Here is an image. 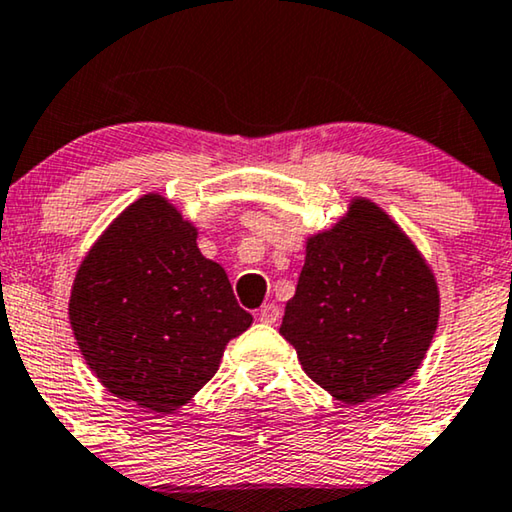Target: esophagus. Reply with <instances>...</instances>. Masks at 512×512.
I'll use <instances>...</instances> for the list:
<instances>
[{
  "label": "esophagus",
  "mask_w": 512,
  "mask_h": 512,
  "mask_svg": "<svg viewBox=\"0 0 512 512\" xmlns=\"http://www.w3.org/2000/svg\"><path fill=\"white\" fill-rule=\"evenodd\" d=\"M279 307L275 305V303H265L261 310H258V314H256V319L261 321V324H268V326H275L277 321H279Z\"/></svg>",
  "instance_id": "34e87169"
}]
</instances>
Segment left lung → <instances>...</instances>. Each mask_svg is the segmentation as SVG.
<instances>
[{
    "label": "left lung",
    "mask_w": 512,
    "mask_h": 512,
    "mask_svg": "<svg viewBox=\"0 0 512 512\" xmlns=\"http://www.w3.org/2000/svg\"><path fill=\"white\" fill-rule=\"evenodd\" d=\"M438 317V282L422 251L373 200L352 198L331 228L307 237L279 333L307 377L359 405L417 373Z\"/></svg>",
    "instance_id": "1"
}]
</instances>
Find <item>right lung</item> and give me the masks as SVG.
<instances>
[{
	"mask_svg": "<svg viewBox=\"0 0 512 512\" xmlns=\"http://www.w3.org/2000/svg\"><path fill=\"white\" fill-rule=\"evenodd\" d=\"M198 228L160 193L132 202L76 270L69 324L97 380L121 401L172 415L251 326Z\"/></svg>",
	"mask_w": 512,
	"mask_h": 512,
	"instance_id": "1",
	"label": "right lung"
}]
</instances>
